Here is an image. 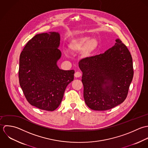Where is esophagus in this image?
Returning <instances> with one entry per match:
<instances>
[{
  "mask_svg": "<svg viewBox=\"0 0 148 148\" xmlns=\"http://www.w3.org/2000/svg\"><path fill=\"white\" fill-rule=\"evenodd\" d=\"M81 75H82L81 73H80V72H79V71H77V72H76V73L74 74V77H76V78L80 77Z\"/></svg>",
  "mask_w": 148,
  "mask_h": 148,
  "instance_id": "34e87169",
  "label": "esophagus"
}]
</instances>
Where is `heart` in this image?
Instances as JSON below:
<instances>
[{"label": "heart", "instance_id": "1", "mask_svg": "<svg viewBox=\"0 0 148 148\" xmlns=\"http://www.w3.org/2000/svg\"><path fill=\"white\" fill-rule=\"evenodd\" d=\"M98 43L95 38L88 36H82L73 39L69 44V50L71 53L80 51L84 58L90 57L97 49Z\"/></svg>", "mask_w": 148, "mask_h": 148}]
</instances>
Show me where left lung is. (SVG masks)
I'll use <instances>...</instances> for the list:
<instances>
[{"label": "left lung", "instance_id": "8db88e82", "mask_svg": "<svg viewBox=\"0 0 148 148\" xmlns=\"http://www.w3.org/2000/svg\"><path fill=\"white\" fill-rule=\"evenodd\" d=\"M104 53L82 59L84 97L94 110H106L126 99L133 77V60L127 47L119 39Z\"/></svg>", "mask_w": 148, "mask_h": 148}]
</instances>
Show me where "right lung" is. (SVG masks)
<instances>
[{
    "label": "right lung",
    "instance_id": "1",
    "mask_svg": "<svg viewBox=\"0 0 148 148\" xmlns=\"http://www.w3.org/2000/svg\"><path fill=\"white\" fill-rule=\"evenodd\" d=\"M58 32L38 34L27 43L19 58V84L27 101L38 109L55 110L67 86L74 79V70L57 65L62 56Z\"/></svg>",
    "mask_w": 148,
    "mask_h": 148
}]
</instances>
